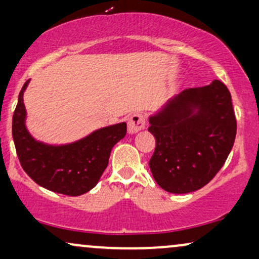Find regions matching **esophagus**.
<instances>
[{"label":"esophagus","mask_w":259,"mask_h":259,"mask_svg":"<svg viewBox=\"0 0 259 259\" xmlns=\"http://www.w3.org/2000/svg\"><path fill=\"white\" fill-rule=\"evenodd\" d=\"M146 125V121H145L144 114L141 113H134L132 117L127 120V132L129 134H136L140 130L145 129Z\"/></svg>","instance_id":"34e87169"}]
</instances>
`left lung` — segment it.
<instances>
[{
	"label": "left lung",
	"instance_id": "1",
	"mask_svg": "<svg viewBox=\"0 0 259 259\" xmlns=\"http://www.w3.org/2000/svg\"><path fill=\"white\" fill-rule=\"evenodd\" d=\"M156 148L150 169L171 194H189L207 185L227 160L236 136L231 95L219 80L190 88L150 115Z\"/></svg>",
	"mask_w": 259,
	"mask_h": 259
}]
</instances>
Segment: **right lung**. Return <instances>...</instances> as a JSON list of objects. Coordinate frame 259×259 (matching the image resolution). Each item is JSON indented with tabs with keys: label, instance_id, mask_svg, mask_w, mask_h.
<instances>
[{
	"label": "right lung",
	"instance_id": "1",
	"mask_svg": "<svg viewBox=\"0 0 259 259\" xmlns=\"http://www.w3.org/2000/svg\"><path fill=\"white\" fill-rule=\"evenodd\" d=\"M29 81L19 92L12 121V135L20 164L35 183L50 191L68 196L86 194L99 183L108 165L113 146L125 136L126 123L101 127L70 144L49 145L37 141L25 125L23 95Z\"/></svg>",
	"mask_w": 259,
	"mask_h": 259
}]
</instances>
